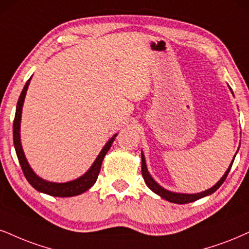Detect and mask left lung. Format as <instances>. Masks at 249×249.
Returning <instances> with one entry per match:
<instances>
[{
	"label": "left lung",
	"mask_w": 249,
	"mask_h": 249,
	"mask_svg": "<svg viewBox=\"0 0 249 249\" xmlns=\"http://www.w3.org/2000/svg\"><path fill=\"white\" fill-rule=\"evenodd\" d=\"M230 90H231V88H230ZM232 94H233V92H232ZM235 155H237V153H235ZM235 155H234V157H233V160L231 161V164H230L229 168H228V170H226L225 173H224V176L220 178V180L218 181V182H217L214 186L211 187V188L204 190V192L197 193V194H185V193L171 192V190L165 189L164 187H161L160 185H159V183L156 182V181L153 180V178L151 177V174L149 173L148 167H146L145 157H144L143 151L141 152V158H142V176H143L144 181H145L146 186H148L149 188L151 189L153 193H156V194L160 196L161 198L166 199V201H168V202H172V203H177V204L190 203V202H194V201H196V199H199V198H202V197H205V196H208V195H211V194H213V193L216 192V190L218 189L220 186H222V183L224 182V181H225L226 177H228L230 170H231L233 161H234Z\"/></svg>",
	"instance_id": "8db88e82"
}]
</instances>
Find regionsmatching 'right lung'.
Here are the masks:
<instances>
[{
    "label": "right lung",
    "instance_id": "add662e5",
    "mask_svg": "<svg viewBox=\"0 0 249 249\" xmlns=\"http://www.w3.org/2000/svg\"><path fill=\"white\" fill-rule=\"evenodd\" d=\"M31 78H32V76H31L29 81L26 82V84L24 85L23 91H21L16 106V114H15L14 120V145L24 176H25L26 180L29 181V183L33 187V188L36 189L40 193H44V194L56 196V197H71V196L81 195L84 192H87L88 189H90L97 181L104 157H105L107 151L110 149L113 141L115 140L118 134L113 135V136L110 137V140L104 145V148L101 149V151L99 152V155H98L96 160L93 161V164L91 165V167L89 168L88 172H85L82 177L77 178V179L68 181V182H51V181H47L42 179V178H40L39 176H36V172L31 168L29 161H27L20 142L21 110H23L24 100H25L26 91L27 89H29Z\"/></svg>",
    "mask_w": 249,
    "mask_h": 249
}]
</instances>
